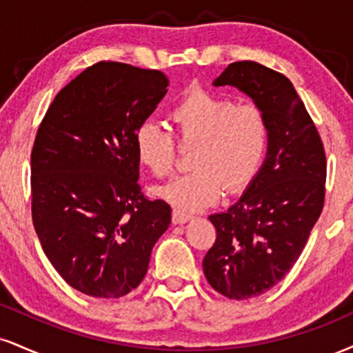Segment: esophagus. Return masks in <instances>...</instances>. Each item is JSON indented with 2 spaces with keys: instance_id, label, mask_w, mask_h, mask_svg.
I'll list each match as a JSON object with an SVG mask.
<instances>
[{
  "instance_id": "esophagus-1",
  "label": "esophagus",
  "mask_w": 353,
  "mask_h": 353,
  "mask_svg": "<svg viewBox=\"0 0 353 353\" xmlns=\"http://www.w3.org/2000/svg\"><path fill=\"white\" fill-rule=\"evenodd\" d=\"M190 219H192V215H190V214H185V212L177 210V209H174V210H172V223L181 225V223L189 222Z\"/></svg>"
}]
</instances>
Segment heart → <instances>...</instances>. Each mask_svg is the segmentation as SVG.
Masks as SVG:
<instances>
[{
    "instance_id": "1",
    "label": "heart",
    "mask_w": 353,
    "mask_h": 353,
    "mask_svg": "<svg viewBox=\"0 0 353 353\" xmlns=\"http://www.w3.org/2000/svg\"><path fill=\"white\" fill-rule=\"evenodd\" d=\"M171 120L181 141H199L192 161L195 171L174 177L158 189L176 209H205L219 201L223 184L230 192H239L260 171L271 128L258 105L192 88L171 110ZM134 151L139 163L156 177L168 176L176 165V138L158 121L138 126Z\"/></svg>"
}]
</instances>
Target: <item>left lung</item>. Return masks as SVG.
<instances>
[{
	"mask_svg": "<svg viewBox=\"0 0 353 353\" xmlns=\"http://www.w3.org/2000/svg\"><path fill=\"white\" fill-rule=\"evenodd\" d=\"M215 87L239 88L266 113L265 163L228 210L210 215L217 239L203 273L225 298L243 301L278 284L298 261L325 197L321 136L290 79L258 62H233Z\"/></svg>",
	"mask_w": 353,
	"mask_h": 353,
	"instance_id": "8db88e82",
	"label": "left lung"
}]
</instances>
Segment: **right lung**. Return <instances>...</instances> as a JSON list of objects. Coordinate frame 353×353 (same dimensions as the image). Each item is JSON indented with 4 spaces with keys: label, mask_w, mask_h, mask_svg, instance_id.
Here are the masks:
<instances>
[{
    "label": "right lung",
    "mask_w": 353,
    "mask_h": 353,
    "mask_svg": "<svg viewBox=\"0 0 353 353\" xmlns=\"http://www.w3.org/2000/svg\"><path fill=\"white\" fill-rule=\"evenodd\" d=\"M169 80L99 62L57 93L31 152L32 223L57 273L93 298H121L146 276L171 207L139 188L134 131Z\"/></svg>",
    "instance_id": "add662e5"
}]
</instances>
